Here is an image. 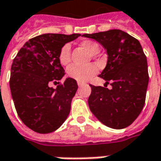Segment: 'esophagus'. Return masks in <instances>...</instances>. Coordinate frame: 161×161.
<instances>
[{"label": "esophagus", "mask_w": 161, "mask_h": 161, "mask_svg": "<svg viewBox=\"0 0 161 161\" xmlns=\"http://www.w3.org/2000/svg\"><path fill=\"white\" fill-rule=\"evenodd\" d=\"M83 85H84L83 82H80V81H78V86H79V87H81V86H83Z\"/></svg>", "instance_id": "1"}]
</instances>
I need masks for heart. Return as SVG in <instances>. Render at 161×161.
Here are the masks:
<instances>
[{
    "label": "heart",
    "mask_w": 161,
    "mask_h": 161,
    "mask_svg": "<svg viewBox=\"0 0 161 161\" xmlns=\"http://www.w3.org/2000/svg\"><path fill=\"white\" fill-rule=\"evenodd\" d=\"M80 46L92 55H96L100 52V45L97 42L92 40H84L80 43ZM59 60L60 64L67 65L70 60V45L64 44L60 49L59 53ZM98 72V68L94 64H88L85 66H79L77 64H71L67 69L69 77L76 80L80 82L89 80Z\"/></svg>",
    "instance_id": "b5f03b06"
}]
</instances>
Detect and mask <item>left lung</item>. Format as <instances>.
Wrapping results in <instances>:
<instances>
[{
  "instance_id": "left-lung-1",
  "label": "left lung",
  "mask_w": 161,
  "mask_h": 161,
  "mask_svg": "<svg viewBox=\"0 0 161 161\" xmlns=\"http://www.w3.org/2000/svg\"><path fill=\"white\" fill-rule=\"evenodd\" d=\"M83 36L96 40L107 50V65L100 77L112 87L91 85L90 109L104 125L124 129L138 118L145 103L149 83L146 55L140 42L120 30Z\"/></svg>"
}]
</instances>
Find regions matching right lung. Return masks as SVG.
<instances>
[{
  "label": "right lung",
  "mask_w": 161,
  "mask_h": 161,
  "mask_svg": "<svg viewBox=\"0 0 161 161\" xmlns=\"http://www.w3.org/2000/svg\"><path fill=\"white\" fill-rule=\"evenodd\" d=\"M80 35L46 33L31 38L13 59L10 78L12 100L21 121L35 132H53L68 117L78 84L71 78L60 83L65 70L59 53L63 45ZM52 83L58 84L57 88L51 87Z\"/></svg>",
  "instance_id": "right-lung-1"
}]
</instances>
